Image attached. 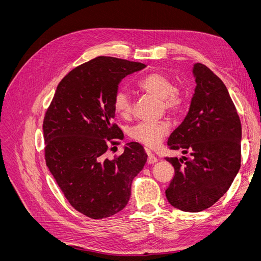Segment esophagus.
I'll return each mask as SVG.
<instances>
[{"mask_svg":"<svg viewBox=\"0 0 261 261\" xmlns=\"http://www.w3.org/2000/svg\"><path fill=\"white\" fill-rule=\"evenodd\" d=\"M147 153H148V160H147L148 164H153V163H155L158 161V158L154 154L150 153L149 150H147Z\"/></svg>","mask_w":261,"mask_h":261,"instance_id":"obj_1","label":"esophagus"}]
</instances>
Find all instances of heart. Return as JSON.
Here are the masks:
<instances>
[{
  "mask_svg": "<svg viewBox=\"0 0 261 261\" xmlns=\"http://www.w3.org/2000/svg\"><path fill=\"white\" fill-rule=\"evenodd\" d=\"M139 90L161 100V105L165 111L171 114H177L185 106V98L176 90V86L170 77L162 73H151L138 81ZM113 107L115 112L127 118L133 113L132 98L123 89L117 90L114 94ZM169 133L167 122L159 123H139L129 130L130 137L149 148H155Z\"/></svg>",
  "mask_w": 261,
  "mask_h": 261,
  "instance_id": "1",
  "label": "heart"
}]
</instances>
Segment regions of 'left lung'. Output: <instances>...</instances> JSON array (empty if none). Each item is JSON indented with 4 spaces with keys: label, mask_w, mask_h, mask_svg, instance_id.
Returning a JSON list of instances; mask_svg holds the SVG:
<instances>
[{
    "label": "left lung",
    "mask_w": 261,
    "mask_h": 261,
    "mask_svg": "<svg viewBox=\"0 0 261 261\" xmlns=\"http://www.w3.org/2000/svg\"><path fill=\"white\" fill-rule=\"evenodd\" d=\"M196 87L184 121L168 146L191 158H165L174 177L165 191L169 202L186 212L211 207L232 185L241 168L242 125L225 85L206 65L193 67Z\"/></svg>",
    "instance_id": "obj_1"
}]
</instances>
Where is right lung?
Masks as SVG:
<instances>
[{
	"mask_svg": "<svg viewBox=\"0 0 261 261\" xmlns=\"http://www.w3.org/2000/svg\"><path fill=\"white\" fill-rule=\"evenodd\" d=\"M145 64L98 57L60 82L43 121L45 162L68 202L91 219L111 217L127 204L133 179L147 162L138 143L110 160L109 143L122 139L113 123L114 94L124 77Z\"/></svg>",
	"mask_w": 261,
	"mask_h": 261,
	"instance_id": "add662e5",
	"label": "right lung"
}]
</instances>
